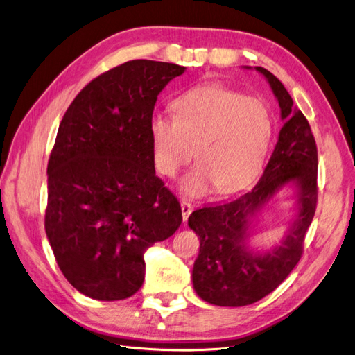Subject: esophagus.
<instances>
[{
	"label": "esophagus",
	"instance_id": "esophagus-1",
	"mask_svg": "<svg viewBox=\"0 0 355 355\" xmlns=\"http://www.w3.org/2000/svg\"><path fill=\"white\" fill-rule=\"evenodd\" d=\"M180 209H182V219H184V222L189 218V214L192 211V206L188 202V201H182L180 202Z\"/></svg>",
	"mask_w": 355,
	"mask_h": 355
}]
</instances>
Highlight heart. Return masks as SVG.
Returning <instances> with one entry per match:
<instances>
[{
    "mask_svg": "<svg viewBox=\"0 0 355 355\" xmlns=\"http://www.w3.org/2000/svg\"><path fill=\"white\" fill-rule=\"evenodd\" d=\"M171 106L175 118L154 116L149 135L155 167L167 178H175L196 149L198 163L182 179V194L201 197L213 187L228 194L254 176L272 135V118L261 99L204 84Z\"/></svg>",
    "mask_w": 355,
    "mask_h": 355,
    "instance_id": "obj_1",
    "label": "heart"
}]
</instances>
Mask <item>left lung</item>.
I'll list each match as a JSON object with an SVG mask.
<instances>
[{
	"label": "left lung",
	"mask_w": 355,
	"mask_h": 355,
	"mask_svg": "<svg viewBox=\"0 0 355 355\" xmlns=\"http://www.w3.org/2000/svg\"><path fill=\"white\" fill-rule=\"evenodd\" d=\"M254 69L270 84L284 121L272 155L252 189L231 201L204 206L188 218L200 239L192 284L202 300L218 306L254 304L286 280L302 256L317 206L318 161L311 127L282 81L265 68ZM284 187L293 191L295 213L284 239L272 248L252 246L255 222Z\"/></svg>",
	"instance_id": "obj_1"
}]
</instances>
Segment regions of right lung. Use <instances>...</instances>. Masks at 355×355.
<instances>
[{
  "instance_id": "right-lung-1",
  "label": "right lung",
  "mask_w": 355,
  "mask_h": 355,
  "mask_svg": "<svg viewBox=\"0 0 355 355\" xmlns=\"http://www.w3.org/2000/svg\"><path fill=\"white\" fill-rule=\"evenodd\" d=\"M187 68L130 60L99 75L63 115L47 166L46 234L80 293L121 300L144 284V253L180 227L155 176L149 125L158 94Z\"/></svg>"
}]
</instances>
